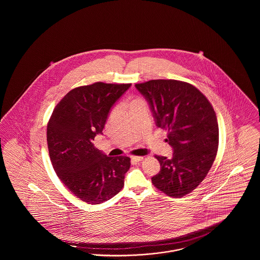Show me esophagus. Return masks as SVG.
I'll return each instance as SVG.
<instances>
[{"instance_id": "obj_1", "label": "esophagus", "mask_w": 260, "mask_h": 260, "mask_svg": "<svg viewBox=\"0 0 260 260\" xmlns=\"http://www.w3.org/2000/svg\"><path fill=\"white\" fill-rule=\"evenodd\" d=\"M142 160H143V157H140V156L132 157V161H135V162H138V161H142Z\"/></svg>"}]
</instances>
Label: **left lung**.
Instances as JSON below:
<instances>
[{"label":"left lung","mask_w":260,"mask_h":260,"mask_svg":"<svg viewBox=\"0 0 260 260\" xmlns=\"http://www.w3.org/2000/svg\"><path fill=\"white\" fill-rule=\"evenodd\" d=\"M153 113L156 125L168 129L172 158L155 156L161 171L152 183L171 197L180 198L204 180L218 148V124L210 101L198 88L176 80L136 84Z\"/></svg>","instance_id":"1"}]
</instances>
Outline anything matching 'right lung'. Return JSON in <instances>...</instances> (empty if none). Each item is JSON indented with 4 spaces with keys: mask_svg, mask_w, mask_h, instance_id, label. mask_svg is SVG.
<instances>
[{
    "mask_svg": "<svg viewBox=\"0 0 260 260\" xmlns=\"http://www.w3.org/2000/svg\"><path fill=\"white\" fill-rule=\"evenodd\" d=\"M132 84L98 82L70 90L51 114L47 140L52 167L66 188L87 204L98 205L124 187L131 159L108 157L93 145L112 107Z\"/></svg>",
    "mask_w": 260,
    "mask_h": 260,
    "instance_id": "obj_1",
    "label": "right lung"
}]
</instances>
